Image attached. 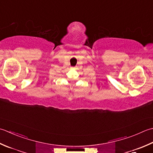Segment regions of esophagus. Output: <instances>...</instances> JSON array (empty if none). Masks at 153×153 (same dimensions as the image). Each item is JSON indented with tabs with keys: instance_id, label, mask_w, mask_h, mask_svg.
Listing matches in <instances>:
<instances>
[{
	"instance_id": "1",
	"label": "esophagus",
	"mask_w": 153,
	"mask_h": 153,
	"mask_svg": "<svg viewBox=\"0 0 153 153\" xmlns=\"http://www.w3.org/2000/svg\"><path fill=\"white\" fill-rule=\"evenodd\" d=\"M72 68H74V69H76V67H72Z\"/></svg>"
}]
</instances>
